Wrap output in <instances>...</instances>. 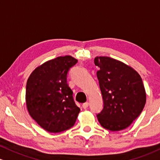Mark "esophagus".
<instances>
[{
	"label": "esophagus",
	"mask_w": 160,
	"mask_h": 160,
	"mask_svg": "<svg viewBox=\"0 0 160 160\" xmlns=\"http://www.w3.org/2000/svg\"><path fill=\"white\" fill-rule=\"evenodd\" d=\"M88 105H89L88 102H85V103H84L83 104H82V107H83L84 109H87L88 107Z\"/></svg>",
	"instance_id": "esophagus-1"
}]
</instances>
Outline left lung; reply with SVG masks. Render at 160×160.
<instances>
[{"mask_svg":"<svg viewBox=\"0 0 160 160\" xmlns=\"http://www.w3.org/2000/svg\"><path fill=\"white\" fill-rule=\"evenodd\" d=\"M94 64L103 100V109L97 115L104 128L121 131L128 128L142 112L146 91L138 72L121 61L97 57Z\"/></svg>","mask_w":160,"mask_h":160,"instance_id":"left-lung-1","label":"left lung"}]
</instances>
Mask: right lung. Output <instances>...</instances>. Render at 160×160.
I'll return each mask as SVG.
<instances>
[{
	"instance_id": "add662e5",
	"label": "right lung",
	"mask_w": 160,
	"mask_h": 160,
	"mask_svg": "<svg viewBox=\"0 0 160 160\" xmlns=\"http://www.w3.org/2000/svg\"><path fill=\"white\" fill-rule=\"evenodd\" d=\"M78 60L59 57L38 66L26 84L27 109L32 118L47 132L58 133L74 125L80 108L66 81L69 69Z\"/></svg>"
}]
</instances>
